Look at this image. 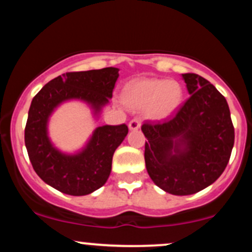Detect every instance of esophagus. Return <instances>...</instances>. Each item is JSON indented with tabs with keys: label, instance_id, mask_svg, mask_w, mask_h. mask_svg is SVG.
Returning <instances> with one entry per match:
<instances>
[{
	"label": "esophagus",
	"instance_id": "1",
	"mask_svg": "<svg viewBox=\"0 0 252 252\" xmlns=\"http://www.w3.org/2000/svg\"><path fill=\"white\" fill-rule=\"evenodd\" d=\"M141 126V121L138 118H132L129 122V129L130 130H137Z\"/></svg>",
	"mask_w": 252,
	"mask_h": 252
}]
</instances>
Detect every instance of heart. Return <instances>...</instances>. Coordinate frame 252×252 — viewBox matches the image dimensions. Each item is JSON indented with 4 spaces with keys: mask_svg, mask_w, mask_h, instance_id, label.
Listing matches in <instances>:
<instances>
[{
    "mask_svg": "<svg viewBox=\"0 0 252 252\" xmlns=\"http://www.w3.org/2000/svg\"><path fill=\"white\" fill-rule=\"evenodd\" d=\"M122 98L130 108L143 109L148 106L150 117L164 118L180 104L182 89L174 80L167 82L164 79L146 78L126 84Z\"/></svg>",
    "mask_w": 252,
    "mask_h": 252,
    "instance_id": "b5f03b06",
    "label": "heart"
}]
</instances>
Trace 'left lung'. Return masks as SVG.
<instances>
[{
    "mask_svg": "<svg viewBox=\"0 0 252 252\" xmlns=\"http://www.w3.org/2000/svg\"><path fill=\"white\" fill-rule=\"evenodd\" d=\"M190 96L172 116L147 121L144 161L156 186L174 195L206 189L226 168L235 128L225 97L209 80L182 74Z\"/></svg>",
    "mask_w": 252,
    "mask_h": 252,
    "instance_id": "1",
    "label": "left lung"
}]
</instances>
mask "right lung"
Masks as SVG:
<instances>
[{
    "label": "right lung",
    "instance_id": "1",
    "mask_svg": "<svg viewBox=\"0 0 252 252\" xmlns=\"http://www.w3.org/2000/svg\"><path fill=\"white\" fill-rule=\"evenodd\" d=\"M118 68L67 72L46 84L33 98L25 128V143L34 170L46 184L70 195H86L102 187L111 172L112 156L128 134L126 124L94 130L86 148L77 155L62 154L47 136V121L63 100L78 98L96 111L109 102Z\"/></svg>",
    "mask_w": 252,
    "mask_h": 252
}]
</instances>
